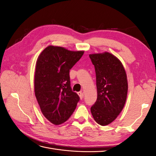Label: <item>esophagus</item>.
I'll use <instances>...</instances> for the list:
<instances>
[{
    "label": "esophagus",
    "mask_w": 156,
    "mask_h": 156,
    "mask_svg": "<svg viewBox=\"0 0 156 156\" xmlns=\"http://www.w3.org/2000/svg\"><path fill=\"white\" fill-rule=\"evenodd\" d=\"M77 94H78V95L79 96L80 98H81V100H82V99L84 97V95H83V94L82 93V92H77Z\"/></svg>",
    "instance_id": "obj_1"
}]
</instances>
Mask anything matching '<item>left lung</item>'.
Masks as SVG:
<instances>
[{
    "instance_id": "8db88e82",
    "label": "left lung",
    "mask_w": 156,
    "mask_h": 156,
    "mask_svg": "<svg viewBox=\"0 0 156 156\" xmlns=\"http://www.w3.org/2000/svg\"><path fill=\"white\" fill-rule=\"evenodd\" d=\"M95 68L98 97L90 111L98 124H111L123 109L127 98L125 69L115 56L105 52L89 55Z\"/></svg>"
}]
</instances>
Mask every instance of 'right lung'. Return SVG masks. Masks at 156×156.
I'll return each mask as SVG.
<instances>
[{"mask_svg":"<svg viewBox=\"0 0 156 156\" xmlns=\"http://www.w3.org/2000/svg\"><path fill=\"white\" fill-rule=\"evenodd\" d=\"M84 54L49 45L36 61L34 92L44 116L52 124L60 125L73 114L79 101L70 86L69 69Z\"/></svg>","mask_w":156,"mask_h":156,"instance_id":"right-lung-1","label":"right lung"}]
</instances>
